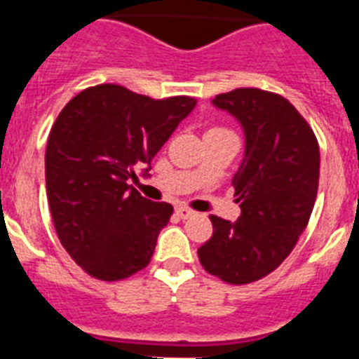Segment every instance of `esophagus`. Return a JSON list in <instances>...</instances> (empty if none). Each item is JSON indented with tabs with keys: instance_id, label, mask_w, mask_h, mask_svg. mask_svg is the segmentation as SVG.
Listing matches in <instances>:
<instances>
[{
	"instance_id": "34e87169",
	"label": "esophagus",
	"mask_w": 359,
	"mask_h": 359,
	"mask_svg": "<svg viewBox=\"0 0 359 359\" xmlns=\"http://www.w3.org/2000/svg\"><path fill=\"white\" fill-rule=\"evenodd\" d=\"M175 212H177V216H179L180 219H188V218H191V216H194V210H190V208H186V207H179L177 208V210H175Z\"/></svg>"
}]
</instances>
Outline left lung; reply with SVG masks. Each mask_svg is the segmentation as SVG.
<instances>
[{
    "instance_id": "8db88e82",
    "label": "left lung",
    "mask_w": 359,
    "mask_h": 359,
    "mask_svg": "<svg viewBox=\"0 0 359 359\" xmlns=\"http://www.w3.org/2000/svg\"><path fill=\"white\" fill-rule=\"evenodd\" d=\"M212 104L244 128V160L233 179L242 214L233 224L210 216L214 233L197 255L225 283H253L289 257L311 218L318 141L298 109L276 93L242 87Z\"/></svg>"
}]
</instances>
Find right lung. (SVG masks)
I'll list each match as a JSON object with an SVG mask.
<instances>
[{
	"instance_id": "1",
	"label": "right lung",
	"mask_w": 359,
	"mask_h": 359,
	"mask_svg": "<svg viewBox=\"0 0 359 359\" xmlns=\"http://www.w3.org/2000/svg\"><path fill=\"white\" fill-rule=\"evenodd\" d=\"M197 100H154L115 83L87 87L52 126L46 196L55 233L89 276L119 281L151 262L173 207L141 196L130 179L152 158Z\"/></svg>"
}]
</instances>
